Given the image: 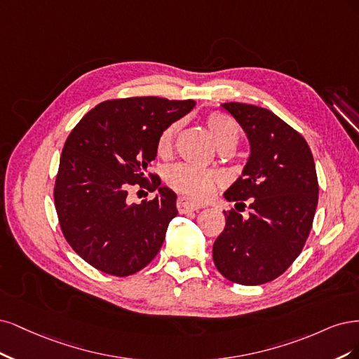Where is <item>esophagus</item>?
Listing matches in <instances>:
<instances>
[{
  "mask_svg": "<svg viewBox=\"0 0 359 359\" xmlns=\"http://www.w3.org/2000/svg\"><path fill=\"white\" fill-rule=\"evenodd\" d=\"M203 204L201 203H196L194 200L189 198H184V196H179L177 200V210L180 213H188V212H196L198 209H201Z\"/></svg>",
  "mask_w": 359,
  "mask_h": 359,
  "instance_id": "1",
  "label": "esophagus"
}]
</instances>
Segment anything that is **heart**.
I'll return each mask as SVG.
<instances>
[{
    "mask_svg": "<svg viewBox=\"0 0 359 359\" xmlns=\"http://www.w3.org/2000/svg\"><path fill=\"white\" fill-rule=\"evenodd\" d=\"M204 125L219 149L229 150L237 144L240 138L238 126L228 114L222 111L207 113L204 116ZM179 130L180 121H175L159 133L156 138V152L159 155L170 154ZM219 180L221 177L216 171L188 164H176L165 171V182L168 187L194 200L207 198L216 188Z\"/></svg>",
    "mask_w": 359,
    "mask_h": 359,
    "instance_id": "heart-1",
    "label": "heart"
}]
</instances>
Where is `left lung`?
Instances as JSON below:
<instances>
[{
	"label": "left lung",
	"mask_w": 359,
	"mask_h": 359,
	"mask_svg": "<svg viewBox=\"0 0 359 359\" xmlns=\"http://www.w3.org/2000/svg\"><path fill=\"white\" fill-rule=\"evenodd\" d=\"M248 134L250 156L224 194L236 201L213 245L216 269L238 285H262L283 274L302 253L318 205L319 184L304 137L267 109L225 102ZM250 213L243 217L245 200Z\"/></svg>",
	"instance_id": "8db88e82"
}]
</instances>
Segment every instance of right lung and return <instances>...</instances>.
Returning <instances> with one entry per match:
<instances>
[{
	"instance_id": "1",
	"label": "right lung",
	"mask_w": 359,
	"mask_h": 359,
	"mask_svg": "<svg viewBox=\"0 0 359 359\" xmlns=\"http://www.w3.org/2000/svg\"><path fill=\"white\" fill-rule=\"evenodd\" d=\"M194 106L192 100L159 97L107 100L67 137L53 188L57 221L68 245L94 269L123 277L156 257L177 215L176 194L159 187L147 167L159 133ZM134 184L158 187V195L130 205L126 196Z\"/></svg>"
}]
</instances>
